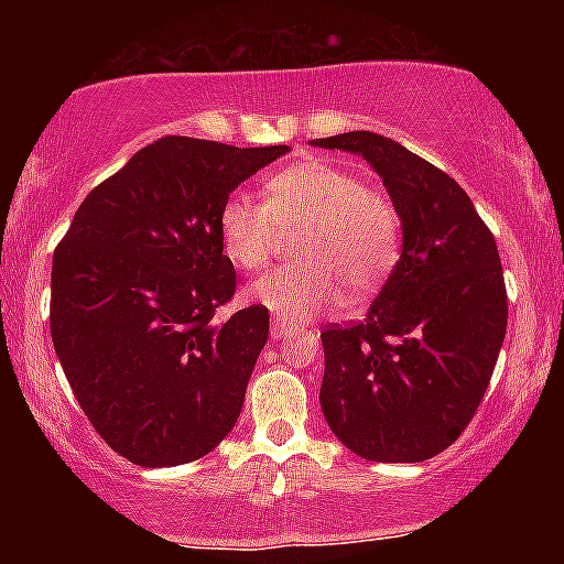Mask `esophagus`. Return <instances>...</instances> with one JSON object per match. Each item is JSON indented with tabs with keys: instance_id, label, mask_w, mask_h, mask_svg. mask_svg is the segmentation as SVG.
<instances>
[{
	"instance_id": "obj_1",
	"label": "esophagus",
	"mask_w": 564,
	"mask_h": 564,
	"mask_svg": "<svg viewBox=\"0 0 564 564\" xmlns=\"http://www.w3.org/2000/svg\"><path fill=\"white\" fill-rule=\"evenodd\" d=\"M297 334H300V328L292 326L290 321H284V318L272 321V336L274 338H288V336H297Z\"/></svg>"
}]
</instances>
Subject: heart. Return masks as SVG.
<instances>
[{"mask_svg":"<svg viewBox=\"0 0 564 564\" xmlns=\"http://www.w3.org/2000/svg\"><path fill=\"white\" fill-rule=\"evenodd\" d=\"M264 203L236 192L218 213L226 259L241 272H257L280 243V230H295L284 264L249 284V300L290 323L334 311L344 290L351 303L375 295L400 257V215L382 189L367 187L351 169L326 159H303L264 182Z\"/></svg>","mask_w":564,"mask_h":564,"instance_id":"b5f03b06","label":"heart"}]
</instances>
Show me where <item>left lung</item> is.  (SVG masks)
I'll use <instances>...</instances> for the list:
<instances>
[{"label":"left lung","instance_id":"8db88e82","mask_svg":"<svg viewBox=\"0 0 564 564\" xmlns=\"http://www.w3.org/2000/svg\"><path fill=\"white\" fill-rule=\"evenodd\" d=\"M313 145L365 156L403 226V253L367 318L321 334L323 415L359 457L431 459L473 421L503 346L496 238L449 174L398 141L354 130Z\"/></svg>","mask_w":564,"mask_h":564}]
</instances>
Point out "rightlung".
I'll return each instance as SVG.
<instances>
[{
  "label": "right lung",
  "mask_w": 564,
  "mask_h": 564,
  "mask_svg": "<svg viewBox=\"0 0 564 564\" xmlns=\"http://www.w3.org/2000/svg\"><path fill=\"white\" fill-rule=\"evenodd\" d=\"M288 151L159 138L84 197L56 246L53 346L84 415L133 465H187L236 426L269 311L215 321L236 295L218 213Z\"/></svg>",
  "instance_id": "1"
}]
</instances>
